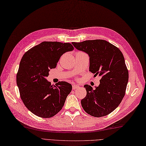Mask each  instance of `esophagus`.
I'll list each match as a JSON object with an SVG mask.
<instances>
[{
    "label": "esophagus",
    "instance_id": "34e87169",
    "mask_svg": "<svg viewBox=\"0 0 146 146\" xmlns=\"http://www.w3.org/2000/svg\"><path fill=\"white\" fill-rule=\"evenodd\" d=\"M77 88H79V86H78V85H76V84H73L72 85V89L73 90H75Z\"/></svg>",
    "mask_w": 146,
    "mask_h": 146
}]
</instances>
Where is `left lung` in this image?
Masks as SVG:
<instances>
[{"label": "left lung", "instance_id": "obj_1", "mask_svg": "<svg viewBox=\"0 0 146 146\" xmlns=\"http://www.w3.org/2000/svg\"><path fill=\"white\" fill-rule=\"evenodd\" d=\"M79 51L89 57V71L101 77L95 89L85 84L86 96L81 100L84 111L91 116L101 117L113 112L124 97L129 72L120 50L104 40L72 43Z\"/></svg>", "mask_w": 146, "mask_h": 146}]
</instances>
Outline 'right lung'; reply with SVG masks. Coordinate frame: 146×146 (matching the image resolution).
Returning <instances> with one entry per match:
<instances>
[{
    "mask_svg": "<svg viewBox=\"0 0 146 146\" xmlns=\"http://www.w3.org/2000/svg\"><path fill=\"white\" fill-rule=\"evenodd\" d=\"M71 43L43 42L30 49L20 62L16 82L21 98L32 113L42 118H51L61 110L72 85L60 82L51 85L46 77L65 52L72 51Z\"/></svg>",
    "mask_w": 146,
    "mask_h": 146,
    "instance_id": "obj_1",
    "label": "right lung"
}]
</instances>
